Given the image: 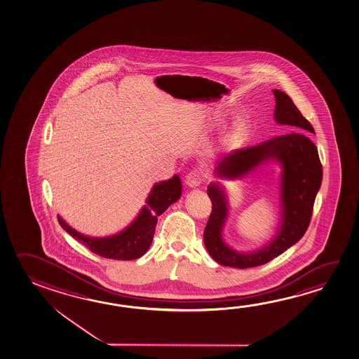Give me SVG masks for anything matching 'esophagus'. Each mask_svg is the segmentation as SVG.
<instances>
[{
	"label": "esophagus",
	"instance_id": "obj_1",
	"mask_svg": "<svg viewBox=\"0 0 359 359\" xmlns=\"http://www.w3.org/2000/svg\"><path fill=\"white\" fill-rule=\"evenodd\" d=\"M202 182H203V176H202L200 170H191L187 177H186V183H187V186L191 187V189L198 187Z\"/></svg>",
	"mask_w": 359,
	"mask_h": 359
}]
</instances>
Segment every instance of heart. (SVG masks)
Wrapping results in <instances>:
<instances>
[{
    "label": "heart",
    "mask_w": 359,
    "mask_h": 359,
    "mask_svg": "<svg viewBox=\"0 0 359 359\" xmlns=\"http://www.w3.org/2000/svg\"><path fill=\"white\" fill-rule=\"evenodd\" d=\"M243 127H245V124H243V119H237L236 122H235L233 132L229 135V140H227V144H229V146H232V144L236 143L237 138H238V135L243 132Z\"/></svg>",
    "instance_id": "b5f03b06"
}]
</instances>
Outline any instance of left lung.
<instances>
[{
    "mask_svg": "<svg viewBox=\"0 0 359 359\" xmlns=\"http://www.w3.org/2000/svg\"><path fill=\"white\" fill-rule=\"evenodd\" d=\"M273 93L276 103L273 110L275 122L314 133L311 124L302 116L287 94L281 90ZM269 161H273L281 167V211L278 231L260 249L237 251L225 243L222 232L230 211L229 197L219 182L210 183L207 187V195L212 202V212L203 232V243L208 254L219 265L237 269L260 266L283 254L304 236L323 178L318 149L306 135L285 134L257 146L233 151L222 157L215 168V175L221 180H238Z\"/></svg>",
    "mask_w": 359,
    "mask_h": 359,
    "instance_id": "8db88e82",
    "label": "left lung"
}]
</instances>
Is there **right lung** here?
<instances>
[{"mask_svg":"<svg viewBox=\"0 0 359 359\" xmlns=\"http://www.w3.org/2000/svg\"><path fill=\"white\" fill-rule=\"evenodd\" d=\"M181 195L182 182L177 175L167 181L154 183L147 197L146 205L140 208L137 217L122 231L110 236L84 235L67 224L61 216H57V219L70 236L86 245L94 254L114 260H135L144 255L152 245L158 216L180 200Z\"/></svg>","mask_w":359,"mask_h":359,"instance_id":"add662e5","label":"right lung"}]
</instances>
